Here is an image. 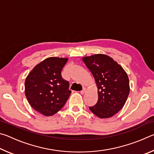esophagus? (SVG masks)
<instances>
[{
    "label": "esophagus",
    "instance_id": "esophagus-1",
    "mask_svg": "<svg viewBox=\"0 0 154 154\" xmlns=\"http://www.w3.org/2000/svg\"><path fill=\"white\" fill-rule=\"evenodd\" d=\"M85 90H86V89H85V88H83V90L80 92H81V94H84V93L85 92Z\"/></svg>",
    "mask_w": 154,
    "mask_h": 154
}]
</instances>
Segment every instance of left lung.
<instances>
[{"label": "left lung", "mask_w": 154, "mask_h": 154, "mask_svg": "<svg viewBox=\"0 0 154 154\" xmlns=\"http://www.w3.org/2000/svg\"><path fill=\"white\" fill-rule=\"evenodd\" d=\"M97 85L98 100L90 110L100 118H109L125 105L130 92L127 73L113 58L104 54L83 57Z\"/></svg>", "instance_id": "8db88e82"}]
</instances>
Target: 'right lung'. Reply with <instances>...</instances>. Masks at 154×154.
<instances>
[{
	"label": "right lung",
	"mask_w": 154,
	"mask_h": 154,
	"mask_svg": "<svg viewBox=\"0 0 154 154\" xmlns=\"http://www.w3.org/2000/svg\"><path fill=\"white\" fill-rule=\"evenodd\" d=\"M68 58L50 57L34 68L25 80V94L36 111L53 116L63 107L71 91L61 72Z\"/></svg>",
	"instance_id": "obj_1"
}]
</instances>
